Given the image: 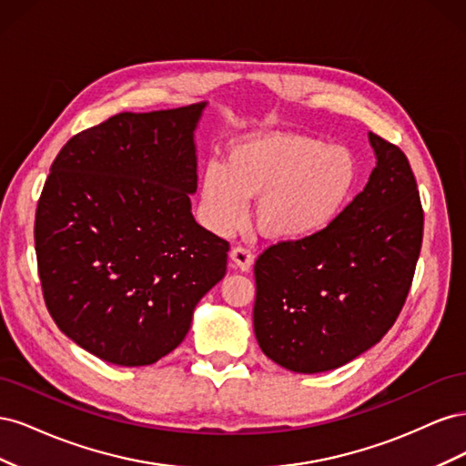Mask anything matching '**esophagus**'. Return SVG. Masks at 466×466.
<instances>
[{"label": "esophagus", "instance_id": "34e87169", "mask_svg": "<svg viewBox=\"0 0 466 466\" xmlns=\"http://www.w3.org/2000/svg\"><path fill=\"white\" fill-rule=\"evenodd\" d=\"M229 258L233 262V268H238L241 272H248L252 264H255V257H252V252L245 247H235L229 252Z\"/></svg>", "mask_w": 466, "mask_h": 466}]
</instances>
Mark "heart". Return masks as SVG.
Listing matches in <instances>:
<instances>
[{
    "mask_svg": "<svg viewBox=\"0 0 466 466\" xmlns=\"http://www.w3.org/2000/svg\"><path fill=\"white\" fill-rule=\"evenodd\" d=\"M360 165L342 146L299 134H252L233 142L225 165H206L202 209L218 233L235 229L257 198L258 229L279 241H305L330 229L354 198Z\"/></svg>",
    "mask_w": 466,
    "mask_h": 466,
    "instance_id": "obj_1",
    "label": "heart"
}]
</instances>
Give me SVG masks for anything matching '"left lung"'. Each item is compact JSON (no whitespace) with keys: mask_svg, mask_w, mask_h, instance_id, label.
Returning a JSON list of instances; mask_svg holds the SVG:
<instances>
[{"mask_svg":"<svg viewBox=\"0 0 466 466\" xmlns=\"http://www.w3.org/2000/svg\"><path fill=\"white\" fill-rule=\"evenodd\" d=\"M377 165L324 233L268 247L255 264L260 350L295 373H322L383 338L410 291L424 233L406 155L370 132Z\"/></svg>","mask_w":466,"mask_h":466,"instance_id":"obj_1","label":"left lung"}]
</instances>
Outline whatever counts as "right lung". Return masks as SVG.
I'll return each instance as SVG.
<instances>
[{"instance_id":"obj_1","label":"right lung","mask_w":466,"mask_h":466,"mask_svg":"<svg viewBox=\"0 0 466 466\" xmlns=\"http://www.w3.org/2000/svg\"><path fill=\"white\" fill-rule=\"evenodd\" d=\"M206 103L120 112L74 136L42 188L35 248L48 311L89 354L137 368L173 351L228 270L192 216Z\"/></svg>"}]
</instances>
